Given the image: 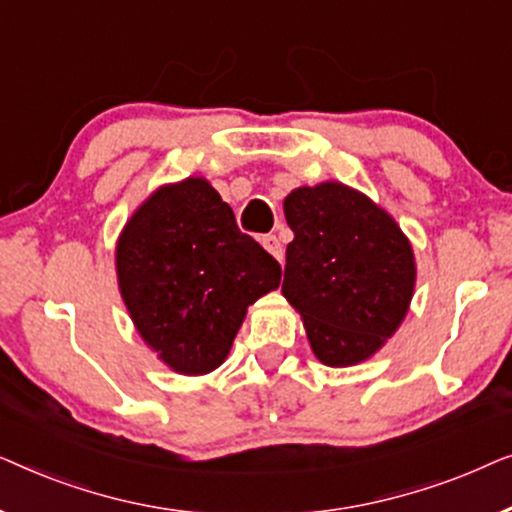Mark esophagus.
Instances as JSON below:
<instances>
[{"label": "esophagus", "mask_w": 512, "mask_h": 512, "mask_svg": "<svg viewBox=\"0 0 512 512\" xmlns=\"http://www.w3.org/2000/svg\"><path fill=\"white\" fill-rule=\"evenodd\" d=\"M261 244H263V249L268 251L270 256H275L279 263H282V258H284V251H282V244H279V240L275 235H265L263 240H261Z\"/></svg>", "instance_id": "obj_1"}]
</instances>
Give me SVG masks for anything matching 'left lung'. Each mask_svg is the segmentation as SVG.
<instances>
[{"label":"left lung","mask_w":512,"mask_h":512,"mask_svg":"<svg viewBox=\"0 0 512 512\" xmlns=\"http://www.w3.org/2000/svg\"><path fill=\"white\" fill-rule=\"evenodd\" d=\"M293 230L282 293L324 366L347 368L384 347L403 324L417 282L412 244L387 209L340 181L284 198Z\"/></svg>","instance_id":"left-lung-1"}]
</instances>
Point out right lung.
Returning <instances> with one entry per match:
<instances>
[{"label":"right lung","instance_id":"1","mask_svg":"<svg viewBox=\"0 0 512 512\" xmlns=\"http://www.w3.org/2000/svg\"><path fill=\"white\" fill-rule=\"evenodd\" d=\"M118 291L137 333L179 375L226 361L247 307L275 291L282 268L205 177L153 191L116 242Z\"/></svg>","mask_w":512,"mask_h":512}]
</instances>
